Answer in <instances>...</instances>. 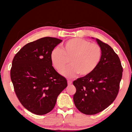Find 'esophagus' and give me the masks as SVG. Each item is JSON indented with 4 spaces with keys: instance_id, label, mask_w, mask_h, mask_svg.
<instances>
[{
    "instance_id": "1",
    "label": "esophagus",
    "mask_w": 132,
    "mask_h": 132,
    "mask_svg": "<svg viewBox=\"0 0 132 132\" xmlns=\"http://www.w3.org/2000/svg\"><path fill=\"white\" fill-rule=\"evenodd\" d=\"M71 84H72V81H71V80H68V85H70Z\"/></svg>"
}]
</instances>
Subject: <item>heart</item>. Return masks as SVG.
Masks as SVG:
<instances>
[{"label":"heart","instance_id":"obj_1","mask_svg":"<svg viewBox=\"0 0 132 132\" xmlns=\"http://www.w3.org/2000/svg\"><path fill=\"white\" fill-rule=\"evenodd\" d=\"M51 52V60L54 68L62 69L69 59L71 64L61 70L66 77L72 78L78 73L81 76L90 74L96 69L102 56V49L96 43L84 39L74 38L68 40L62 46Z\"/></svg>","mask_w":132,"mask_h":132}]
</instances>
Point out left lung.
Returning <instances> with one entry per match:
<instances>
[{
    "label": "left lung",
    "instance_id": "8db88e82",
    "mask_svg": "<svg viewBox=\"0 0 132 132\" xmlns=\"http://www.w3.org/2000/svg\"><path fill=\"white\" fill-rule=\"evenodd\" d=\"M102 49L97 67L90 74L73 81L76 87L73 100L81 113L97 114L109 107L117 97L123 68L118 55L111 47L96 38Z\"/></svg>",
    "mask_w": 132,
    "mask_h": 132
}]
</instances>
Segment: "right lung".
<instances>
[{
    "label": "right lung",
    "mask_w": 132,
    "mask_h": 132,
    "mask_svg": "<svg viewBox=\"0 0 132 132\" xmlns=\"http://www.w3.org/2000/svg\"><path fill=\"white\" fill-rule=\"evenodd\" d=\"M62 41L51 37L39 38L23 46L15 54L10 78L16 95L26 109L37 115L53 110L67 79L52 66L51 53Z\"/></svg>",
    "instance_id": "1"
}]
</instances>
